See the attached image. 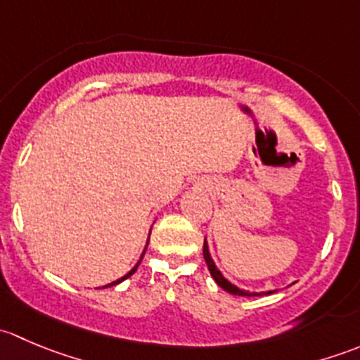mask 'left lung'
<instances>
[{"label": "left lung", "instance_id": "left-lung-1", "mask_svg": "<svg viewBox=\"0 0 360 360\" xmlns=\"http://www.w3.org/2000/svg\"><path fill=\"white\" fill-rule=\"evenodd\" d=\"M203 259H205L207 268H209V271H210V275H212V278L217 282V285H221V288L224 289V291H228V292H231V294H237V296H257V294H250L248 291H240V289H238L237 285H233V284H231V282H228L226 278H224L223 275H221V271L217 270L216 264H214V261L210 259V254H209V248H207V242H203ZM270 292H266V294H270ZM261 294H264V292H261Z\"/></svg>", "mask_w": 360, "mask_h": 360}]
</instances>
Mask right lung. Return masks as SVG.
I'll use <instances>...</instances> for the list:
<instances>
[{
	"mask_svg": "<svg viewBox=\"0 0 360 360\" xmlns=\"http://www.w3.org/2000/svg\"><path fill=\"white\" fill-rule=\"evenodd\" d=\"M148 242H150V240H148ZM144 252H146V249H144ZM144 252H143V256H144ZM143 256H141L139 263H141V261H143ZM139 263H137V264H136V266H134V268H132V270H130V271H129V274H127V275H123V277H122V278H118V281L111 282V284L104 285V288H111V285H116V284H120V282H123V281H125V278H129V277H130V275H132V274H136V270H137V266H139Z\"/></svg>",
	"mask_w": 360,
	"mask_h": 360,
	"instance_id": "add662e5",
	"label": "right lung"
}]
</instances>
